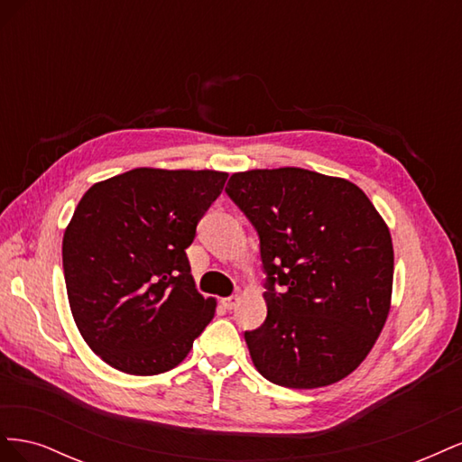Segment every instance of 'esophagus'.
<instances>
[{
	"label": "esophagus",
	"mask_w": 462,
	"mask_h": 462,
	"mask_svg": "<svg viewBox=\"0 0 462 462\" xmlns=\"http://www.w3.org/2000/svg\"><path fill=\"white\" fill-rule=\"evenodd\" d=\"M239 300H241V299L235 295V297H227V299H223V300H221V304L226 306L227 310H233V309H236V304H239Z\"/></svg>",
	"instance_id": "34e87169"
}]
</instances>
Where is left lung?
I'll return each instance as SVG.
<instances>
[{"mask_svg": "<svg viewBox=\"0 0 462 462\" xmlns=\"http://www.w3.org/2000/svg\"><path fill=\"white\" fill-rule=\"evenodd\" d=\"M229 199L253 223L265 273V321L245 331L272 383L314 389L368 356L389 314L393 245L351 180L300 167L231 175Z\"/></svg>", "mask_w": 462, "mask_h": 462, "instance_id": "1", "label": "left lung"}]
</instances>
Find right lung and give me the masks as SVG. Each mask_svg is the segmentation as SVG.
<instances>
[{"instance_id": "obj_1", "label": "right lung", "mask_w": 462, "mask_h": 462, "mask_svg": "<svg viewBox=\"0 0 462 462\" xmlns=\"http://www.w3.org/2000/svg\"><path fill=\"white\" fill-rule=\"evenodd\" d=\"M227 173L138 167L92 185L63 235L69 306L111 368L153 375L185 360L216 300L194 287L185 250Z\"/></svg>"}]
</instances>
